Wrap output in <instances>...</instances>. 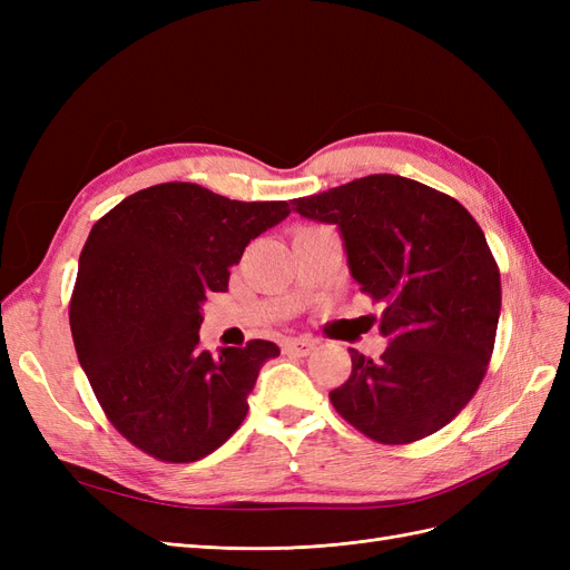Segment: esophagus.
I'll return each instance as SVG.
<instances>
[{
	"mask_svg": "<svg viewBox=\"0 0 570 570\" xmlns=\"http://www.w3.org/2000/svg\"><path fill=\"white\" fill-rule=\"evenodd\" d=\"M314 350H316V342L308 340V337H295V340L285 342V352H292L297 356H308Z\"/></svg>",
	"mask_w": 570,
	"mask_h": 570,
	"instance_id": "obj_1",
	"label": "esophagus"
}]
</instances>
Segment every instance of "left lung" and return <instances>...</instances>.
I'll return each instance as SVG.
<instances>
[{
	"label": "left lung",
	"mask_w": 570,
	"mask_h": 570,
	"mask_svg": "<svg viewBox=\"0 0 570 570\" xmlns=\"http://www.w3.org/2000/svg\"><path fill=\"white\" fill-rule=\"evenodd\" d=\"M337 226L352 278L383 304L381 358L350 350L352 375L331 392L366 438L409 444L471 402L494 350L502 281L475 218L450 195L377 174L295 199Z\"/></svg>",
	"instance_id": "8db88e82"
}]
</instances>
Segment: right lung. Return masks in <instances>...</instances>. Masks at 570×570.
Listing matches in <instances>:
<instances>
[{
	"mask_svg": "<svg viewBox=\"0 0 570 570\" xmlns=\"http://www.w3.org/2000/svg\"><path fill=\"white\" fill-rule=\"evenodd\" d=\"M289 216L287 202H237L195 183H161L101 216L85 243L71 297L73 344L114 428L145 454L189 463L226 442L268 340L199 347L202 304L226 292L254 237Z\"/></svg>",
	"mask_w": 570,
	"mask_h": 570,
	"instance_id": "obj_1",
	"label": "right lung"
}]
</instances>
